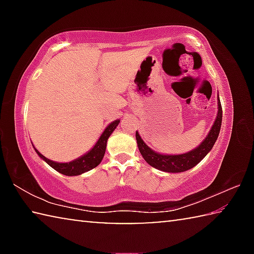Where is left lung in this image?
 I'll list each match as a JSON object with an SVG mask.
<instances>
[{
	"label": "left lung",
	"mask_w": 254,
	"mask_h": 254,
	"mask_svg": "<svg viewBox=\"0 0 254 254\" xmlns=\"http://www.w3.org/2000/svg\"><path fill=\"white\" fill-rule=\"evenodd\" d=\"M217 117L215 119L214 124L208 134L206 135L203 142H201L198 147L190 150L186 153L182 154H162L156 152L151 148H149L147 144L144 143L142 137L140 136L139 132H135L136 143L139 147L140 153L145 161H147L150 166L153 168L159 169L161 171H166V173H183L195 167L197 163H199L205 158L212 148L214 147L215 142H216L218 134H220L221 126H222V106L220 102V97H218L217 102Z\"/></svg>",
	"instance_id": "1"
}]
</instances>
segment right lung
I'll return each instance as SVG.
<instances>
[{
  "instance_id": "obj_1",
  "label": "right lung",
  "mask_w": 254,
  "mask_h": 254,
  "mask_svg": "<svg viewBox=\"0 0 254 254\" xmlns=\"http://www.w3.org/2000/svg\"><path fill=\"white\" fill-rule=\"evenodd\" d=\"M120 120H115V121L111 122L109 126L106 127L104 132L102 133L100 139L97 140V142L95 145L89 150L88 152H86L83 156H80L79 158L75 159V160L69 161V162H57V161H53L50 159L46 158L45 156L38 151V150L34 148L38 156H39L42 160L46 161L48 165L54 168L55 170H57L58 173L65 175V176H78L86 173V171L92 170L93 168H95L98 165H100L101 161L103 160V157L105 154V149H106V143H107V139H109L110 135L113 133V131L117 128L119 126Z\"/></svg>"
}]
</instances>
